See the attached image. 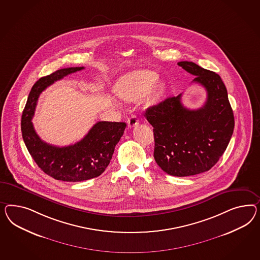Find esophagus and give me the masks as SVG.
<instances>
[{"label":"esophagus","mask_w":260,"mask_h":260,"mask_svg":"<svg viewBox=\"0 0 260 260\" xmlns=\"http://www.w3.org/2000/svg\"><path fill=\"white\" fill-rule=\"evenodd\" d=\"M139 124L137 117L135 115H132L131 117L127 118V126L129 127H134V126H137Z\"/></svg>","instance_id":"obj_1"}]
</instances>
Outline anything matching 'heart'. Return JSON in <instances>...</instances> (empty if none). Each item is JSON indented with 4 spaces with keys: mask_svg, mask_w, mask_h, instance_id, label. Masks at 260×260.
Returning <instances> with one entry per match:
<instances>
[{
    "mask_svg": "<svg viewBox=\"0 0 260 260\" xmlns=\"http://www.w3.org/2000/svg\"><path fill=\"white\" fill-rule=\"evenodd\" d=\"M157 75L150 71H135L120 77L114 86V92L120 99L126 101H134L141 96L154 84ZM165 91V84L158 83L148 91L144 99L145 104L155 105Z\"/></svg>",
    "mask_w": 260,
    "mask_h": 260,
    "instance_id": "1",
    "label": "heart"
}]
</instances>
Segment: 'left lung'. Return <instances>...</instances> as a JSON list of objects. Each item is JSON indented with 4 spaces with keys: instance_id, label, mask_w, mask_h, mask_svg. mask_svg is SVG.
Instances as JSON below:
<instances>
[{
    "instance_id": "8db88e82",
    "label": "left lung",
    "mask_w": 260,
    "mask_h": 260,
    "mask_svg": "<svg viewBox=\"0 0 260 260\" xmlns=\"http://www.w3.org/2000/svg\"><path fill=\"white\" fill-rule=\"evenodd\" d=\"M178 65L205 88L204 105L189 110L183 105L181 93L149 107L145 115L153 126L157 165L169 175L186 177L208 171L218 162L231 139L235 119L218 74L192 61Z\"/></svg>"
}]
</instances>
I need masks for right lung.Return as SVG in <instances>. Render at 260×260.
<instances>
[{"label": "right lung", "instance_id": "obj_1", "mask_svg": "<svg viewBox=\"0 0 260 260\" xmlns=\"http://www.w3.org/2000/svg\"><path fill=\"white\" fill-rule=\"evenodd\" d=\"M83 69L64 68L41 77L32 87L21 115V134L29 153L44 173L63 182H81L101 175L126 126L124 122L100 121L82 140L61 148L49 145L39 137L31 120L40 94L54 82Z\"/></svg>", "mask_w": 260, "mask_h": 260}]
</instances>
